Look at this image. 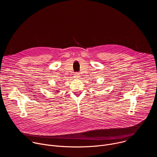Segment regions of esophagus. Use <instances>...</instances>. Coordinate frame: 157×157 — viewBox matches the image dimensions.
I'll use <instances>...</instances> for the list:
<instances>
[{
	"label": "esophagus",
	"instance_id": "1",
	"mask_svg": "<svg viewBox=\"0 0 157 157\" xmlns=\"http://www.w3.org/2000/svg\"><path fill=\"white\" fill-rule=\"evenodd\" d=\"M75 78H78V77H79V73H76L75 75Z\"/></svg>",
	"mask_w": 157,
	"mask_h": 157
}]
</instances>
